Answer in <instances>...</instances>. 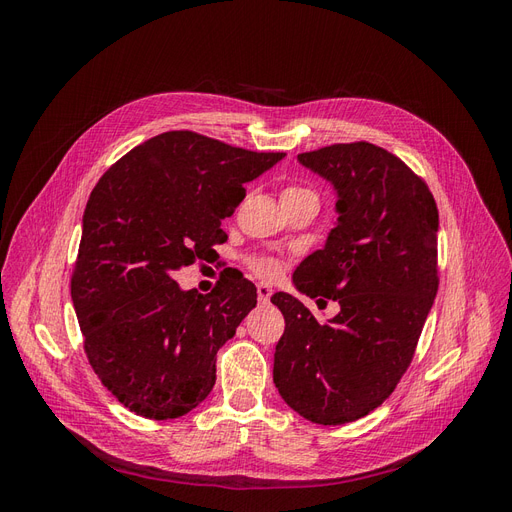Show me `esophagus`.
Masks as SVG:
<instances>
[{
    "label": "esophagus",
    "instance_id": "1",
    "mask_svg": "<svg viewBox=\"0 0 512 512\" xmlns=\"http://www.w3.org/2000/svg\"><path fill=\"white\" fill-rule=\"evenodd\" d=\"M256 294H258V301H260V303H267V301L271 299L273 288H271V286H267V284H258Z\"/></svg>",
    "mask_w": 512,
    "mask_h": 512
}]
</instances>
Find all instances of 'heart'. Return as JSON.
<instances>
[{"mask_svg": "<svg viewBox=\"0 0 512 512\" xmlns=\"http://www.w3.org/2000/svg\"><path fill=\"white\" fill-rule=\"evenodd\" d=\"M299 196H316V194L312 190H307V188H297V185H290V188L284 190L282 200H286V198H299ZM250 265H252L254 273L260 275V277H273L277 271H280V265H277V260L267 258V256L254 258Z\"/></svg>", "mask_w": 512, "mask_h": 512, "instance_id": "b5f03b06", "label": "heart"}]
</instances>
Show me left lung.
Returning a JSON list of instances; mask_svg holds the SVG:
<instances>
[{"label":"left lung","mask_w":512,"mask_h":512,"mask_svg":"<svg viewBox=\"0 0 512 512\" xmlns=\"http://www.w3.org/2000/svg\"><path fill=\"white\" fill-rule=\"evenodd\" d=\"M299 162L331 181L339 218L292 282L339 312L318 322L297 297L273 294L286 320L273 382L307 421L344 425L376 410L412 363L438 292V207L421 177L365 141L299 153Z\"/></svg>","instance_id":"8db88e82"}]
</instances>
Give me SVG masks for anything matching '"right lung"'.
Returning <instances> with one entry per match:
<instances>
[{
	"mask_svg": "<svg viewBox=\"0 0 512 512\" xmlns=\"http://www.w3.org/2000/svg\"><path fill=\"white\" fill-rule=\"evenodd\" d=\"M286 153L232 147L190 130L128 151L96 183L72 271L85 354L128 410L168 421L215 384V354L256 307V286L228 273L209 294L181 290L175 271L207 260L243 183Z\"/></svg>",
	"mask_w": 512,
	"mask_h": 512,
	"instance_id": "add662e5",
	"label": "right lung"
}]
</instances>
